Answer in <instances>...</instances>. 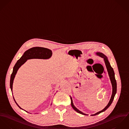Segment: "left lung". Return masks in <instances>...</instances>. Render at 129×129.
Listing matches in <instances>:
<instances>
[{"label":"left lung","mask_w":129,"mask_h":129,"mask_svg":"<svg viewBox=\"0 0 129 129\" xmlns=\"http://www.w3.org/2000/svg\"><path fill=\"white\" fill-rule=\"evenodd\" d=\"M96 54L98 56H100V57H101L102 58H103L104 59V62H105V65H106V68H107V71L108 73V75H109V78H110V81H111V84H112V95H111V99L110 100V101L109 102V103H108L107 105L101 111H99L97 113H96L95 114H94L91 115V116H95V115H96L99 114H100V113L102 112H104L110 106V105L111 104V103H112L113 102V100H114V98L115 95L116 93V91H117V83H116V81L115 80V74L114 72V70L113 69V68L111 67L110 64V63L107 59V57L104 54H103L102 53H101V52H96ZM70 98H71V106L72 107H73V108L78 113H80V114H81L82 115H87L86 114H85L84 113H83L82 112H81V111H80L79 110H78L73 104V100H72V99L71 97L70 96Z\"/></svg>","instance_id":"obj_1"}]
</instances>
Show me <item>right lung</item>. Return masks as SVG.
<instances>
[{"instance_id": "1", "label": "right lung", "mask_w": 129, "mask_h": 129, "mask_svg": "<svg viewBox=\"0 0 129 129\" xmlns=\"http://www.w3.org/2000/svg\"><path fill=\"white\" fill-rule=\"evenodd\" d=\"M52 51L48 48L41 47H32L27 51H26L22 56L20 58L15 64L12 73L10 77V86L11 91H12V87H13V83L15 75L18 71L19 68L24 64L28 59H49L52 56ZM15 103L18 105V106L21 109H22L17 103L13 97ZM52 104H51V105ZM27 112V111H26Z\"/></svg>"}]
</instances>
